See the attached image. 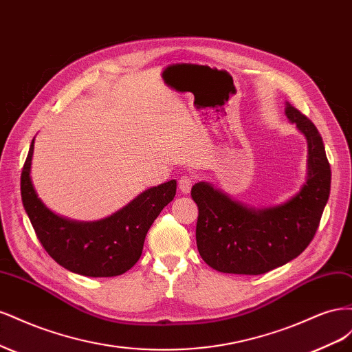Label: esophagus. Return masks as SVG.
<instances>
[{"mask_svg":"<svg viewBox=\"0 0 352 352\" xmlns=\"http://www.w3.org/2000/svg\"><path fill=\"white\" fill-rule=\"evenodd\" d=\"M192 184H194V177L192 176H188V175H184V176H180L179 182H177V186H179L180 192L189 194L190 188H192Z\"/></svg>","mask_w":352,"mask_h":352,"instance_id":"1","label":"esophagus"}]
</instances>
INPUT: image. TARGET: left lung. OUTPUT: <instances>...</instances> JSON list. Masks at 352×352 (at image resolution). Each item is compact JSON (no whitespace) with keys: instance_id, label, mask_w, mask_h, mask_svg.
I'll return each mask as SVG.
<instances>
[{"instance_id":"left-lung-1","label":"left lung","mask_w":352,"mask_h":352,"mask_svg":"<svg viewBox=\"0 0 352 352\" xmlns=\"http://www.w3.org/2000/svg\"><path fill=\"white\" fill-rule=\"evenodd\" d=\"M285 114L308 145V173L300 192L280 206L252 208L207 182L190 190L198 206L197 247L217 272L267 273L296 258L316 235L330 194V164L313 122L289 102Z\"/></svg>"}]
</instances>
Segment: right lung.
Segmentation results:
<instances>
[{"label": "right lung", "instance_id": "right-lung-1", "mask_svg": "<svg viewBox=\"0 0 352 352\" xmlns=\"http://www.w3.org/2000/svg\"><path fill=\"white\" fill-rule=\"evenodd\" d=\"M32 140L22 170L23 207L42 247L63 267L89 278H113L141 258L148 229L176 195V180L150 188L114 214L97 221H74L57 216L38 198L30 179Z\"/></svg>", "mask_w": 352, "mask_h": 352}]
</instances>
